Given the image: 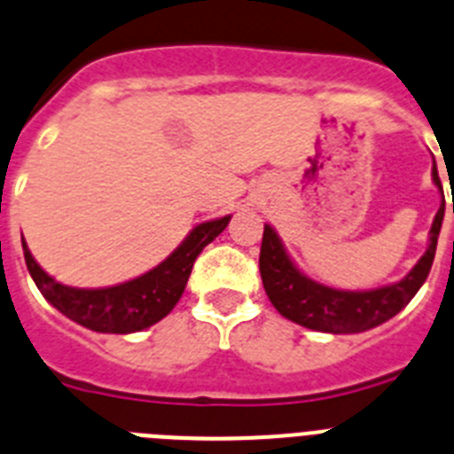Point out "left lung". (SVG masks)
Instances as JSON below:
<instances>
[{
	"label": "left lung",
	"mask_w": 454,
	"mask_h": 454,
	"mask_svg": "<svg viewBox=\"0 0 454 454\" xmlns=\"http://www.w3.org/2000/svg\"><path fill=\"white\" fill-rule=\"evenodd\" d=\"M432 179L443 195L436 163L432 166ZM443 211H446V202H441L434 223H432L430 246L419 263L409 270V275L403 277L400 282L371 288V291H339V288H330L309 279L291 262L277 231L270 224H263L259 270H262L266 295L284 318L302 325L307 330L330 332V334H356V332L372 330L403 311L430 275Z\"/></svg>",
	"instance_id": "1"
}]
</instances>
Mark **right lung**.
I'll list each match as a JSON object with an SVG mask.
<instances>
[{
    "instance_id": "1",
    "label": "right lung",
    "mask_w": 454,
    "mask_h": 454,
    "mask_svg": "<svg viewBox=\"0 0 454 454\" xmlns=\"http://www.w3.org/2000/svg\"><path fill=\"white\" fill-rule=\"evenodd\" d=\"M231 215L198 224L182 246L145 275L106 288H74L56 282L35 263L22 239L24 262L38 291L63 316L102 334H131L159 323L182 298L200 252L230 224Z\"/></svg>"
}]
</instances>
